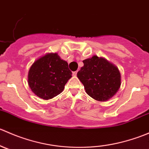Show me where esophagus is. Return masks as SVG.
I'll use <instances>...</instances> for the list:
<instances>
[{"mask_svg": "<svg viewBox=\"0 0 149 149\" xmlns=\"http://www.w3.org/2000/svg\"><path fill=\"white\" fill-rule=\"evenodd\" d=\"M73 75L74 76H76V75H77V71H74V72H73Z\"/></svg>", "mask_w": 149, "mask_h": 149, "instance_id": "1", "label": "esophagus"}]
</instances>
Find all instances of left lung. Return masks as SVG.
Wrapping results in <instances>:
<instances>
[{
	"mask_svg": "<svg viewBox=\"0 0 149 149\" xmlns=\"http://www.w3.org/2000/svg\"><path fill=\"white\" fill-rule=\"evenodd\" d=\"M83 63L84 66L78 72L77 76L83 84L86 92L100 102L113 97L121 84L118 68L96 55L84 60Z\"/></svg>",
	"mask_w": 149,
	"mask_h": 149,
	"instance_id": "obj_1",
	"label": "left lung"
}]
</instances>
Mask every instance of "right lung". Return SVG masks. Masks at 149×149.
Wrapping results in <instances>:
<instances>
[{"mask_svg":"<svg viewBox=\"0 0 149 149\" xmlns=\"http://www.w3.org/2000/svg\"><path fill=\"white\" fill-rule=\"evenodd\" d=\"M68 64L57 53L47 54L36 61L29 71L28 83L31 91L43 100L61 94L71 78Z\"/></svg>","mask_w":149,"mask_h":149,"instance_id":"1","label":"right lung"}]
</instances>
